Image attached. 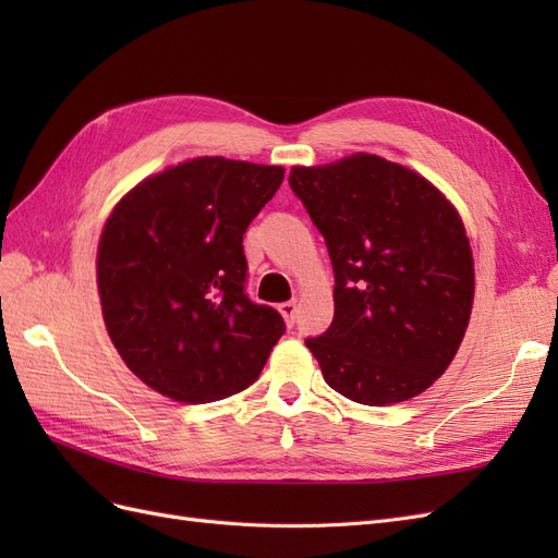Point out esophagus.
I'll return each instance as SVG.
<instances>
[{
	"instance_id": "obj_1",
	"label": "esophagus",
	"mask_w": 558,
	"mask_h": 558,
	"mask_svg": "<svg viewBox=\"0 0 558 558\" xmlns=\"http://www.w3.org/2000/svg\"><path fill=\"white\" fill-rule=\"evenodd\" d=\"M279 314L283 316L286 326H293V324H295V314H298V302H295V300L281 302V305H279Z\"/></svg>"
}]
</instances>
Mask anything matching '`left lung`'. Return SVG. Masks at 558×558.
<instances>
[{
  "mask_svg": "<svg viewBox=\"0 0 558 558\" xmlns=\"http://www.w3.org/2000/svg\"><path fill=\"white\" fill-rule=\"evenodd\" d=\"M289 183L335 269L330 328L305 344L330 388L386 408L445 375L475 300L461 214L410 167L373 154L295 165Z\"/></svg>",
  "mask_w": 558,
  "mask_h": 558,
  "instance_id": "left-lung-1",
  "label": "left lung"
}]
</instances>
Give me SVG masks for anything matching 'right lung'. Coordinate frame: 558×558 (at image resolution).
I'll return each mask as SVG.
<instances>
[{
    "mask_svg": "<svg viewBox=\"0 0 558 558\" xmlns=\"http://www.w3.org/2000/svg\"><path fill=\"white\" fill-rule=\"evenodd\" d=\"M281 165L205 156L150 174L116 202L97 246V291L116 351L146 386L185 404L244 391L283 335L244 295V232Z\"/></svg>",
    "mask_w": 558,
    "mask_h": 558,
    "instance_id": "right-lung-1",
    "label": "right lung"
}]
</instances>
